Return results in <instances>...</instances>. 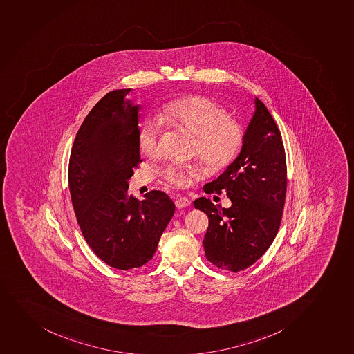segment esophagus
Masks as SVG:
<instances>
[{
	"instance_id": "34e87169",
	"label": "esophagus",
	"mask_w": 354,
	"mask_h": 354,
	"mask_svg": "<svg viewBox=\"0 0 354 354\" xmlns=\"http://www.w3.org/2000/svg\"><path fill=\"white\" fill-rule=\"evenodd\" d=\"M175 204L178 209H183V207H186V206H190L191 201L189 198L178 197L176 199Z\"/></svg>"
}]
</instances>
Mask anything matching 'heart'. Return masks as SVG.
<instances>
[{
    "instance_id": "b5f03b06",
    "label": "heart",
    "mask_w": 354,
    "mask_h": 354,
    "mask_svg": "<svg viewBox=\"0 0 354 354\" xmlns=\"http://www.w3.org/2000/svg\"><path fill=\"white\" fill-rule=\"evenodd\" d=\"M157 118L187 131L196 140L198 158L211 172L230 168L238 160L246 143V129L231 119L226 108L209 97L191 94L169 101L160 107ZM162 126L155 119L145 120L138 127V147L142 153L155 156L160 151ZM164 178L174 185L185 187L201 176L196 167L170 164L163 169Z\"/></svg>"
}]
</instances>
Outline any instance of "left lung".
<instances>
[{"label": "left lung", "mask_w": 354, "mask_h": 354, "mask_svg": "<svg viewBox=\"0 0 354 354\" xmlns=\"http://www.w3.org/2000/svg\"><path fill=\"white\" fill-rule=\"evenodd\" d=\"M238 160L204 186L206 194H225L223 209L199 198L194 207L209 216L204 238L206 259L216 268L238 272L263 255L279 232L287 194V160L282 136L260 99Z\"/></svg>", "instance_id": "obj_1"}]
</instances>
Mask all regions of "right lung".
Returning a JSON list of instances; mask_svg holds the SVG:
<instances>
[{
  "label": "right lung",
  "mask_w": 354,
  "mask_h": 354,
  "mask_svg": "<svg viewBox=\"0 0 354 354\" xmlns=\"http://www.w3.org/2000/svg\"><path fill=\"white\" fill-rule=\"evenodd\" d=\"M106 94L86 116L72 147L68 186L82 236L104 263L120 270L140 268L153 259L175 204L160 190L145 199L128 194V179L140 168L138 109Z\"/></svg>",
  "instance_id": "obj_1"
}]
</instances>
